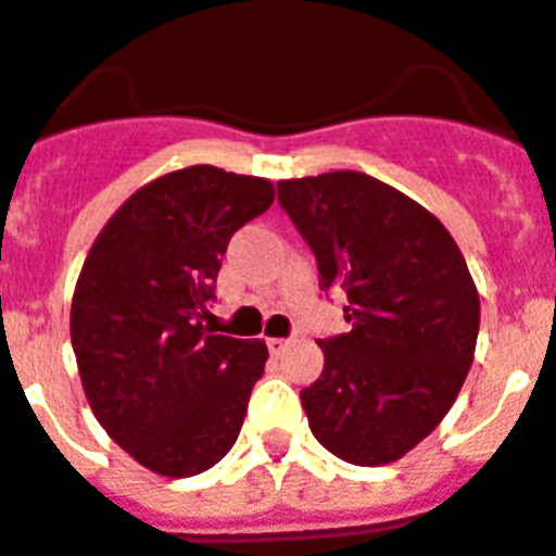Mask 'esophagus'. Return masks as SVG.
Instances as JSON below:
<instances>
[{"label": "esophagus", "mask_w": 556, "mask_h": 556, "mask_svg": "<svg viewBox=\"0 0 556 556\" xmlns=\"http://www.w3.org/2000/svg\"><path fill=\"white\" fill-rule=\"evenodd\" d=\"M287 344H290L287 339H266V348H269V353L273 355H281L283 350H287Z\"/></svg>", "instance_id": "obj_1"}]
</instances>
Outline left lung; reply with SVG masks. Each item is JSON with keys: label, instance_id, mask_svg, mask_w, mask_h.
Returning a JSON list of instances; mask_svg holds the SVG:
<instances>
[{"label": "left lung", "instance_id": "1", "mask_svg": "<svg viewBox=\"0 0 556 556\" xmlns=\"http://www.w3.org/2000/svg\"><path fill=\"white\" fill-rule=\"evenodd\" d=\"M278 203L321 290L348 295L350 332L318 341L321 379L301 390L309 430L353 465L402 459L445 419L473 362L468 264L428 208L362 172L281 180Z\"/></svg>", "mask_w": 556, "mask_h": 556}]
</instances>
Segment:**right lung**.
Segmentation results:
<instances>
[{
    "mask_svg": "<svg viewBox=\"0 0 556 556\" xmlns=\"http://www.w3.org/2000/svg\"><path fill=\"white\" fill-rule=\"evenodd\" d=\"M273 184L189 166L135 192L97 235L71 301V344L105 433L160 477H194L241 433L264 341L215 336L229 238L273 206Z\"/></svg>",
    "mask_w": 556,
    "mask_h": 556,
    "instance_id": "obj_1",
    "label": "right lung"
}]
</instances>
